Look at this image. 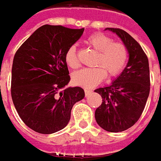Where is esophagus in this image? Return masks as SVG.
Here are the masks:
<instances>
[{
    "label": "esophagus",
    "instance_id": "1",
    "mask_svg": "<svg viewBox=\"0 0 161 161\" xmlns=\"http://www.w3.org/2000/svg\"><path fill=\"white\" fill-rule=\"evenodd\" d=\"M84 91H85V95H86V96H87V95H89V94L92 92L91 90H88V89H85Z\"/></svg>",
    "mask_w": 161,
    "mask_h": 161
}]
</instances>
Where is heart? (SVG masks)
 <instances>
[{"instance_id":"obj_1","label":"heart","mask_w":161,"mask_h":161,"mask_svg":"<svg viewBox=\"0 0 161 161\" xmlns=\"http://www.w3.org/2000/svg\"><path fill=\"white\" fill-rule=\"evenodd\" d=\"M87 44L98 52L95 65L91 68H82L72 75L73 82L85 88H92L102 82L106 76L116 77L123 71L128 59L127 48L121 42H113L112 38L97 32L89 36ZM65 60L70 68L80 66L75 45H71L65 53Z\"/></svg>"}]
</instances>
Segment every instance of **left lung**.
I'll return each instance as SVG.
<instances>
[{"label":"left lung","mask_w":161,"mask_h":161,"mask_svg":"<svg viewBox=\"0 0 161 161\" xmlns=\"http://www.w3.org/2000/svg\"><path fill=\"white\" fill-rule=\"evenodd\" d=\"M107 30L116 33L123 41L129 60L122 74L109 86L95 90L103 99L95 117L103 130L119 132L135 125L145 108L150 93L149 62L140 45L130 34L116 28Z\"/></svg>","instance_id":"left-lung-1"}]
</instances>
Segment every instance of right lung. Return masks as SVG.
<instances>
[{
	"label": "right lung",
	"instance_id": "right-lung-1",
	"mask_svg": "<svg viewBox=\"0 0 161 161\" xmlns=\"http://www.w3.org/2000/svg\"><path fill=\"white\" fill-rule=\"evenodd\" d=\"M84 29L45 24L16 51L12 66L11 96L23 122L38 133L52 134L66 127L72 108L82 100L81 87H68L65 53Z\"/></svg>",
	"mask_w": 161,
	"mask_h": 161
}]
</instances>
